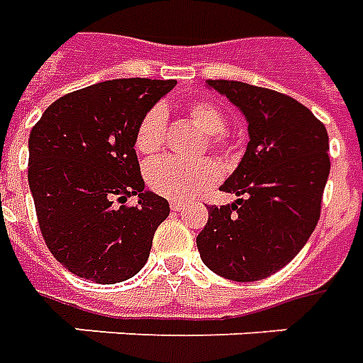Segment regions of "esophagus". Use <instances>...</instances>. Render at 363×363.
<instances>
[{"label": "esophagus", "mask_w": 363, "mask_h": 363, "mask_svg": "<svg viewBox=\"0 0 363 363\" xmlns=\"http://www.w3.org/2000/svg\"><path fill=\"white\" fill-rule=\"evenodd\" d=\"M184 207H186V205H184V203H179V201L169 203V209H172V211H182Z\"/></svg>", "instance_id": "esophagus-1"}]
</instances>
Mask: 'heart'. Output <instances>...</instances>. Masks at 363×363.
<instances>
[{
	"instance_id": "heart-1",
	"label": "heart",
	"mask_w": 363,
	"mask_h": 363,
	"mask_svg": "<svg viewBox=\"0 0 363 363\" xmlns=\"http://www.w3.org/2000/svg\"><path fill=\"white\" fill-rule=\"evenodd\" d=\"M186 115L199 133L205 135V146L211 152L228 158L233 140L227 133V113L213 101H194L186 107ZM166 109L154 105L143 115L135 133L136 150L145 156L160 152L166 143ZM218 179V166L213 160L186 162L162 158L146 168V184L154 194L172 201H184L209 189Z\"/></svg>"
}]
</instances>
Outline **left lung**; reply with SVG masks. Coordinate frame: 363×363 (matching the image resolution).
I'll return each instance as SVG.
<instances>
[{
    "instance_id": "1",
    "label": "left lung",
    "mask_w": 363,
    "mask_h": 363,
    "mask_svg": "<svg viewBox=\"0 0 363 363\" xmlns=\"http://www.w3.org/2000/svg\"><path fill=\"white\" fill-rule=\"evenodd\" d=\"M209 86L244 113L250 143L197 235L205 266L233 281L266 279L291 262L317 227L330 158L325 125L289 95L233 79Z\"/></svg>"
}]
</instances>
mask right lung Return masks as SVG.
<instances>
[{
	"label": "right lung",
	"mask_w": 363,
	"mask_h": 363,
	"mask_svg": "<svg viewBox=\"0 0 363 363\" xmlns=\"http://www.w3.org/2000/svg\"><path fill=\"white\" fill-rule=\"evenodd\" d=\"M174 79H107L56 99L29 136V187L48 250L72 274L119 284L146 264L168 201L148 194L138 123ZM130 194L139 195L128 206Z\"/></svg>",
	"instance_id": "obj_1"
}]
</instances>
